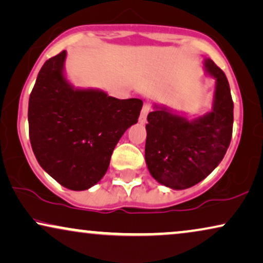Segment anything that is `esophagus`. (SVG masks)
<instances>
[{"label": "esophagus", "mask_w": 263, "mask_h": 263, "mask_svg": "<svg viewBox=\"0 0 263 263\" xmlns=\"http://www.w3.org/2000/svg\"><path fill=\"white\" fill-rule=\"evenodd\" d=\"M149 111H150V104L145 103L142 108L141 115H139V122H141V124H144V122L146 121V117H148Z\"/></svg>", "instance_id": "34e87169"}]
</instances>
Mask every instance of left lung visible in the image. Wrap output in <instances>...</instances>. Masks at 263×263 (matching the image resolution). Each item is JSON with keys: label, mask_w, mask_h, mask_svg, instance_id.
Returning a JSON list of instances; mask_svg holds the SVG:
<instances>
[{"label": "left lung", "mask_w": 263, "mask_h": 263, "mask_svg": "<svg viewBox=\"0 0 263 263\" xmlns=\"http://www.w3.org/2000/svg\"><path fill=\"white\" fill-rule=\"evenodd\" d=\"M203 68L215 80L211 110L190 118L155 103L148 114L145 163L157 183L173 190L207 178L222 161L232 137L233 102L225 73L209 58Z\"/></svg>", "instance_id": "obj_1"}]
</instances>
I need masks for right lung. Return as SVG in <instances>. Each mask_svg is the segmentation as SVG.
Wrapping results in <instances>:
<instances>
[{
	"label": "right lung",
	"instance_id": "obj_1",
	"mask_svg": "<svg viewBox=\"0 0 263 263\" xmlns=\"http://www.w3.org/2000/svg\"><path fill=\"white\" fill-rule=\"evenodd\" d=\"M66 58L64 50L38 73L29 100L30 142L49 176L64 187L83 191L106 174L119 139L137 124L143 101L76 87L66 76Z\"/></svg>",
	"mask_w": 263,
	"mask_h": 263
}]
</instances>
